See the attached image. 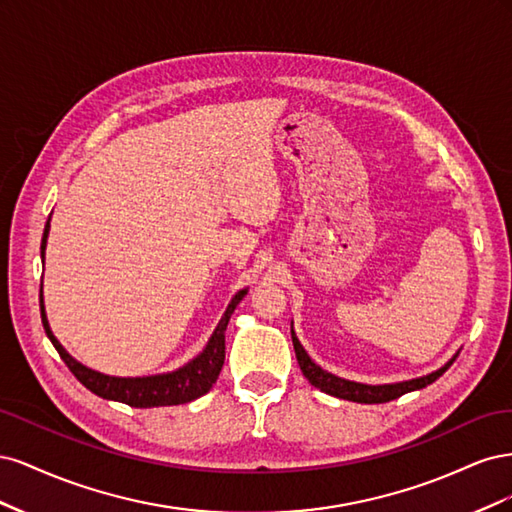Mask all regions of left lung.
<instances>
[{"label": "left lung", "mask_w": 512, "mask_h": 512, "mask_svg": "<svg viewBox=\"0 0 512 512\" xmlns=\"http://www.w3.org/2000/svg\"><path fill=\"white\" fill-rule=\"evenodd\" d=\"M292 333V344H294V352H297V361H299V367L303 371V376L312 382V386H316V389L329 393L333 397H339V399H348V401H356V404H386V401H393L401 395H406L410 391H416V389H423V386L436 382L444 371L453 365V361L444 365L442 369L433 371V374L429 376H423V378H416V380H408V382H399V384H382V386H371V384H359V382H350V380H344V378H337L333 374H329V371H324L322 367H318L312 359H309L307 352L303 350V346L299 344L297 335Z\"/></svg>", "instance_id": "8db88e82"}]
</instances>
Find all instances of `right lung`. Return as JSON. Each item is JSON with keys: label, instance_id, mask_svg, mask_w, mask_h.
<instances>
[{"label": "right lung", "instance_id": "add662e5", "mask_svg": "<svg viewBox=\"0 0 512 512\" xmlns=\"http://www.w3.org/2000/svg\"><path fill=\"white\" fill-rule=\"evenodd\" d=\"M46 237H49V222L44 226V235H42V245L40 252L44 258V247H46ZM247 290H241L235 294V299L230 301L224 318L220 320L218 329L211 335L207 348L203 354L188 363L185 367L173 371V374H164V376H151V378H113V376H104L98 374V371L89 369L81 363H76L72 356L61 348V344L55 339V335L49 329V320H46L44 314V303H42V292H40V316L44 331L49 335L51 344L59 352L61 361L68 365V369L74 374V378L79 380L85 389L91 393H96L102 399H113L121 401V404H128L132 408H158V406H179V404H188L192 399H198L200 395L209 393L211 386L218 380L222 365H224V354H226V327L228 320L235 312V307L241 303Z\"/></svg>", "mask_w": 512, "mask_h": 512}]
</instances>
